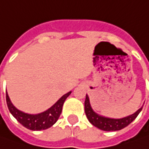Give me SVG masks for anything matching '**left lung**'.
Segmentation results:
<instances>
[{"label": "left lung", "mask_w": 149, "mask_h": 149, "mask_svg": "<svg viewBox=\"0 0 149 149\" xmlns=\"http://www.w3.org/2000/svg\"><path fill=\"white\" fill-rule=\"evenodd\" d=\"M142 109L143 107L138 109L134 113L129 115L127 117L122 118H111L104 117L96 113L91 108L89 96L87 95L84 101V111L87 118L94 126L104 131H118L127 127L129 123H132L137 118L139 113L142 110Z\"/></svg>", "instance_id": "left-lung-1"}]
</instances>
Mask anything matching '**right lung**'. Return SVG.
Segmentation results:
<instances>
[{
  "instance_id": "1",
  "label": "right lung",
  "mask_w": 149,
  "mask_h": 149,
  "mask_svg": "<svg viewBox=\"0 0 149 149\" xmlns=\"http://www.w3.org/2000/svg\"><path fill=\"white\" fill-rule=\"evenodd\" d=\"M70 94L71 91L68 92L67 94L63 95L54 105L51 106L46 111H44L37 114H29L17 109L12 104L7 93L6 98L9 110L10 113L16 118V120L24 127H26V129H31L33 131H37L49 129L56 123L62 112L63 104L67 97Z\"/></svg>"
}]
</instances>
